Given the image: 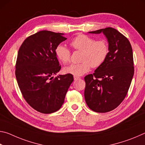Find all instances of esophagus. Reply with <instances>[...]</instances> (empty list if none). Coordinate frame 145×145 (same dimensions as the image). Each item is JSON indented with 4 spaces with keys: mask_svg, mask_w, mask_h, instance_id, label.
I'll return each instance as SVG.
<instances>
[{
    "mask_svg": "<svg viewBox=\"0 0 145 145\" xmlns=\"http://www.w3.org/2000/svg\"><path fill=\"white\" fill-rule=\"evenodd\" d=\"M73 78H74V80H77L79 79V78H80L79 77H77V76H74V77H73Z\"/></svg>",
    "mask_w": 145,
    "mask_h": 145,
    "instance_id": "34e87169",
    "label": "esophagus"
}]
</instances>
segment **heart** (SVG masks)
I'll return each instance as SVG.
<instances>
[{
	"label": "heart",
	"mask_w": 145,
	"mask_h": 145,
	"mask_svg": "<svg viewBox=\"0 0 145 145\" xmlns=\"http://www.w3.org/2000/svg\"><path fill=\"white\" fill-rule=\"evenodd\" d=\"M70 45L75 50L82 52L80 64H72L64 68L63 72L74 76H81L88 72L90 68H98L106 59L109 52L108 43L104 40L96 41L85 34H78L71 41ZM55 54L59 61L67 65L70 60V51L62 45L55 49Z\"/></svg>",
	"instance_id": "heart-1"
}]
</instances>
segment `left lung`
Instances as JSON below:
<instances>
[{
    "instance_id": "1",
    "label": "left lung",
    "mask_w": 145,
    "mask_h": 145,
    "mask_svg": "<svg viewBox=\"0 0 145 145\" xmlns=\"http://www.w3.org/2000/svg\"><path fill=\"white\" fill-rule=\"evenodd\" d=\"M106 37L109 52L93 74L86 76L84 98L92 111L107 112L114 109L126 97L133 78L132 48L125 36L112 27L91 31Z\"/></svg>"
}]
</instances>
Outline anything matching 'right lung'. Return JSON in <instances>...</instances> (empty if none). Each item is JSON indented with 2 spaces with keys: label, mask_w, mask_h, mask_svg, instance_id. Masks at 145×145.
I'll return each instance as SVG.
<instances>
[{
  "label": "right lung",
  "mask_w": 145,
  "mask_h": 145,
  "mask_svg": "<svg viewBox=\"0 0 145 145\" xmlns=\"http://www.w3.org/2000/svg\"><path fill=\"white\" fill-rule=\"evenodd\" d=\"M64 34L41 31L27 38L19 48L15 75L26 102L36 111L50 114L58 111L73 81L71 74L59 72L56 46L65 41Z\"/></svg>",
  "instance_id": "1"
}]
</instances>
